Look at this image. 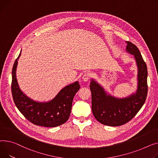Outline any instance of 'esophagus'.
Returning <instances> with one entry per match:
<instances>
[{
    "label": "esophagus",
    "instance_id": "1",
    "mask_svg": "<svg viewBox=\"0 0 158 158\" xmlns=\"http://www.w3.org/2000/svg\"><path fill=\"white\" fill-rule=\"evenodd\" d=\"M89 75L88 73L84 74V75H83L82 77V80L84 81H87L89 80Z\"/></svg>",
    "mask_w": 158,
    "mask_h": 158
}]
</instances>
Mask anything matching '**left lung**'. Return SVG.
<instances>
[{
  "label": "left lung",
  "instance_id": "8db88e82",
  "mask_svg": "<svg viewBox=\"0 0 158 158\" xmlns=\"http://www.w3.org/2000/svg\"><path fill=\"white\" fill-rule=\"evenodd\" d=\"M127 43L126 52L133 55L138 68L137 89L123 98H116L105 90L94 79H90L92 111L98 122L106 126H118L131 120L143 105L147 95V68L141 53L134 44Z\"/></svg>",
  "mask_w": 158,
  "mask_h": 158
}]
</instances>
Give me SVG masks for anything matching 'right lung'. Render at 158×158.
Segmentation results:
<instances>
[{"mask_svg": "<svg viewBox=\"0 0 158 158\" xmlns=\"http://www.w3.org/2000/svg\"><path fill=\"white\" fill-rule=\"evenodd\" d=\"M21 52L12 70L11 92L16 106L28 120L35 125L53 127L63 124L69 117L74 96L80 87L78 81L62 88L49 101L40 102L32 99L20 89L16 77L18 60Z\"/></svg>", "mask_w": 158, "mask_h": 158, "instance_id": "add662e5", "label": "right lung"}]
</instances>
